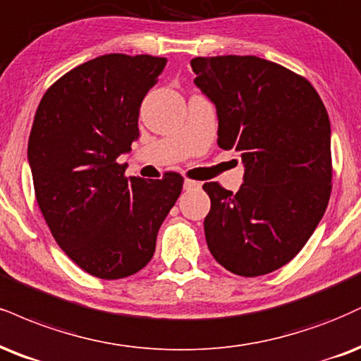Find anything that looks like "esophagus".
I'll return each mask as SVG.
<instances>
[{
  "label": "esophagus",
  "mask_w": 361,
  "mask_h": 361,
  "mask_svg": "<svg viewBox=\"0 0 361 361\" xmlns=\"http://www.w3.org/2000/svg\"><path fill=\"white\" fill-rule=\"evenodd\" d=\"M200 186H202V183H198V181H193V180H185L183 183V188L186 192H190V190H198Z\"/></svg>",
  "instance_id": "esophagus-1"
}]
</instances>
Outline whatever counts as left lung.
I'll list each match as a JSON object with an SVG mask.
<instances>
[{
	"mask_svg": "<svg viewBox=\"0 0 361 361\" xmlns=\"http://www.w3.org/2000/svg\"><path fill=\"white\" fill-rule=\"evenodd\" d=\"M195 85L215 104L219 146L244 163L237 193L203 185L205 237L216 262L257 277L310 240L331 195V126L305 77L259 56H197Z\"/></svg>",
	"mask_w": 361,
	"mask_h": 361,
	"instance_id": "8db88e82",
	"label": "left lung"
}]
</instances>
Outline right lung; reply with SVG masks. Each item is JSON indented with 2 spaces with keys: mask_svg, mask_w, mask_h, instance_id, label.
Masks as SVG:
<instances>
[{
  "mask_svg": "<svg viewBox=\"0 0 361 361\" xmlns=\"http://www.w3.org/2000/svg\"><path fill=\"white\" fill-rule=\"evenodd\" d=\"M166 59L109 54L47 90L28 139L35 197L51 235L90 276L123 279L149 262L183 188L178 173L126 178L121 154L139 137V107Z\"/></svg>",
  "mask_w": 361,
  "mask_h": 361,
  "instance_id": "add662e5",
  "label": "right lung"
}]
</instances>
